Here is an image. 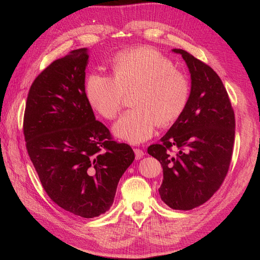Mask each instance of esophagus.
Returning <instances> with one entry per match:
<instances>
[{"mask_svg": "<svg viewBox=\"0 0 260 260\" xmlns=\"http://www.w3.org/2000/svg\"><path fill=\"white\" fill-rule=\"evenodd\" d=\"M135 154H136V159H141L144 156V152L142 149L135 148Z\"/></svg>", "mask_w": 260, "mask_h": 260, "instance_id": "esophagus-1", "label": "esophagus"}]
</instances>
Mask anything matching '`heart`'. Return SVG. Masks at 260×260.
Listing matches in <instances>:
<instances>
[{
    "mask_svg": "<svg viewBox=\"0 0 260 260\" xmlns=\"http://www.w3.org/2000/svg\"><path fill=\"white\" fill-rule=\"evenodd\" d=\"M114 76L93 73L85 94L94 111L106 119L119 112L124 93L135 108L124 112L113 125L118 139L139 144L151 139L158 123L168 125L182 115L190 98V82L162 53L141 46L120 53L113 60Z\"/></svg>",
    "mask_w": 260,
    "mask_h": 260,
    "instance_id": "b5f03b06",
    "label": "heart"
}]
</instances>
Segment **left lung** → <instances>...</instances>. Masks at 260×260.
I'll return each mask as SVG.
<instances>
[{
	"label": "left lung",
	"instance_id": "obj_1",
	"mask_svg": "<svg viewBox=\"0 0 260 260\" xmlns=\"http://www.w3.org/2000/svg\"><path fill=\"white\" fill-rule=\"evenodd\" d=\"M191 75L187 105L160 144L147 153L162 167L159 195L172 209L190 210L207 202L222 184L231 162L235 119L219 76L184 50L174 49ZM172 147L177 153L171 154Z\"/></svg>",
	"mask_w": 260,
	"mask_h": 260
}]
</instances>
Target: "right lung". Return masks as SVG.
<instances>
[{
  "label": "right lung",
  "instance_id": "1",
  "mask_svg": "<svg viewBox=\"0 0 260 260\" xmlns=\"http://www.w3.org/2000/svg\"><path fill=\"white\" fill-rule=\"evenodd\" d=\"M88 49L54 60L28 93L23 136L42 186L59 207L94 218L111 208L118 182L135 160L130 145L112 140L85 94Z\"/></svg>",
  "mask_w": 260,
  "mask_h": 260
}]
</instances>
